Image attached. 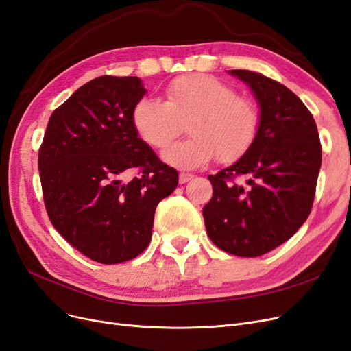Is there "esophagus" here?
<instances>
[{
	"mask_svg": "<svg viewBox=\"0 0 351 351\" xmlns=\"http://www.w3.org/2000/svg\"><path fill=\"white\" fill-rule=\"evenodd\" d=\"M193 178V176L192 174H187V173H180V176H178V182H180V184H184V183H187L189 180H192Z\"/></svg>",
	"mask_w": 351,
	"mask_h": 351,
	"instance_id": "34e87169",
	"label": "esophagus"
}]
</instances>
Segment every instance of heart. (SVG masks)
I'll return each instance as SVG.
<instances>
[{"instance_id": "1", "label": "heart", "mask_w": 351, "mask_h": 351, "mask_svg": "<svg viewBox=\"0 0 351 351\" xmlns=\"http://www.w3.org/2000/svg\"><path fill=\"white\" fill-rule=\"evenodd\" d=\"M190 139L164 151L162 159L178 169H195L217 156L234 162L246 154L259 133V111L252 101L236 97L228 84L209 74H186L165 89V101L136 102L132 123L141 139L162 149L187 121Z\"/></svg>"}]
</instances>
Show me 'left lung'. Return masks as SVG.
Masks as SVG:
<instances>
[{
	"instance_id": "1",
	"label": "left lung",
	"mask_w": 351,
	"mask_h": 351,
	"mask_svg": "<svg viewBox=\"0 0 351 351\" xmlns=\"http://www.w3.org/2000/svg\"><path fill=\"white\" fill-rule=\"evenodd\" d=\"M259 105V133L237 161L209 176L214 187L204 208L217 247L256 258L289 240L309 217L322 149L311 111L284 84L249 70H228ZM246 175L247 186L230 182Z\"/></svg>"
}]
</instances>
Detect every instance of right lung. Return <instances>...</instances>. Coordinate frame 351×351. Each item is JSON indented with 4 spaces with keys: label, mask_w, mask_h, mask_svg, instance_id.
<instances>
[{
    "label": "right lung",
    "mask_w": 351,
    "mask_h": 351,
    "mask_svg": "<svg viewBox=\"0 0 351 351\" xmlns=\"http://www.w3.org/2000/svg\"><path fill=\"white\" fill-rule=\"evenodd\" d=\"M146 89L139 77L101 76L52 112L39 149V176L52 226L101 263L141 254L151 241L156 205L178 184L132 123ZM134 167L140 176L127 180Z\"/></svg>",
    "instance_id": "1"
}]
</instances>
